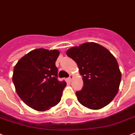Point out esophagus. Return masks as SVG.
Segmentation results:
<instances>
[{
	"mask_svg": "<svg viewBox=\"0 0 135 135\" xmlns=\"http://www.w3.org/2000/svg\"><path fill=\"white\" fill-rule=\"evenodd\" d=\"M72 79H73V76H72V75H70V76H69V77L68 78V81L71 82Z\"/></svg>",
	"mask_w": 135,
	"mask_h": 135,
	"instance_id": "esophagus-1",
	"label": "esophagus"
}]
</instances>
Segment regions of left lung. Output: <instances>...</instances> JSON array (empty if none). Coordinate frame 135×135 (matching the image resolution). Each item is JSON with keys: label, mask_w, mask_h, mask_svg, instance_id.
<instances>
[{"label": "left lung", "mask_w": 135, "mask_h": 135, "mask_svg": "<svg viewBox=\"0 0 135 135\" xmlns=\"http://www.w3.org/2000/svg\"><path fill=\"white\" fill-rule=\"evenodd\" d=\"M66 55L76 62L83 76V88L76 92L79 103L94 110L109 104L121 80L118 62L110 51L95 42H86L69 49Z\"/></svg>", "instance_id": "left-lung-1"}]
</instances>
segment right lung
I'll return each instance as SVG.
<instances>
[{
	"label": "right lung",
	"instance_id": "obj_1",
	"mask_svg": "<svg viewBox=\"0 0 135 135\" xmlns=\"http://www.w3.org/2000/svg\"><path fill=\"white\" fill-rule=\"evenodd\" d=\"M57 50L35 49L21 58L14 68L12 82L22 101L35 110L45 111L56 105L66 86L58 80Z\"/></svg>",
	"mask_w": 135,
	"mask_h": 135
}]
</instances>
